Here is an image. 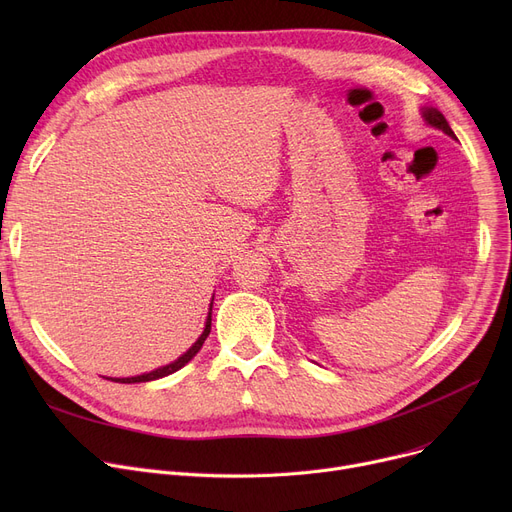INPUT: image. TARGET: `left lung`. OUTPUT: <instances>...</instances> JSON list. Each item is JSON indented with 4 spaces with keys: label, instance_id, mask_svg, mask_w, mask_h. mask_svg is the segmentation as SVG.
Returning a JSON list of instances; mask_svg holds the SVG:
<instances>
[{
    "label": "left lung",
    "instance_id": "obj_1",
    "mask_svg": "<svg viewBox=\"0 0 512 512\" xmlns=\"http://www.w3.org/2000/svg\"><path fill=\"white\" fill-rule=\"evenodd\" d=\"M423 120H425L429 126H434V128H438V130L446 132L448 137L456 139V137H454V132H452V128H450V126H448V122H446V118L442 116V112H438V110H436V107H423Z\"/></svg>",
    "mask_w": 512,
    "mask_h": 512
}]
</instances>
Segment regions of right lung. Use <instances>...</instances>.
Masks as SVG:
<instances>
[{
	"mask_svg": "<svg viewBox=\"0 0 512 512\" xmlns=\"http://www.w3.org/2000/svg\"><path fill=\"white\" fill-rule=\"evenodd\" d=\"M211 305H213V303H211ZM209 332H211V307H209V315H207V321H205V330H203V334H201V336H199V340H197L191 348H188V351H186L182 357H178L174 363H170V365H166V367H159V369L149 371V373H143V375H134V378H105V380L120 382V384H139V382H151V380L166 378V375H170V373L178 371L180 367H184L188 361H191V359L201 351V346H203L205 338L209 336Z\"/></svg>",
	"mask_w": 512,
	"mask_h": 512,
	"instance_id": "obj_1",
	"label": "right lung"
}]
</instances>
